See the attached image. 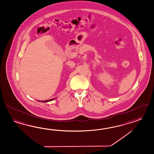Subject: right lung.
I'll list each match as a JSON object with an SVG mask.
<instances>
[{"mask_svg":"<svg viewBox=\"0 0 154 154\" xmlns=\"http://www.w3.org/2000/svg\"><path fill=\"white\" fill-rule=\"evenodd\" d=\"M54 98L53 99H49V100H44V101H41V102H50V101H51L52 100H54Z\"/></svg>","mask_w":154,"mask_h":154,"instance_id":"add662e5","label":"right lung"}]
</instances>
